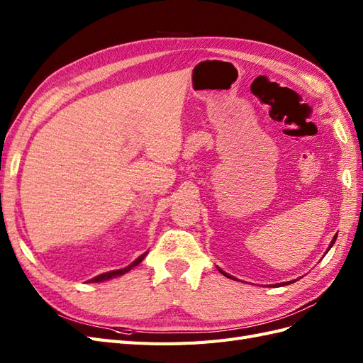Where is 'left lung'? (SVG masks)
<instances>
[{"mask_svg":"<svg viewBox=\"0 0 363 363\" xmlns=\"http://www.w3.org/2000/svg\"><path fill=\"white\" fill-rule=\"evenodd\" d=\"M336 238H337V233H336V235L333 236V239H332V242H330V245H328L327 251H328V250H330V248L333 247V244H335V240H336ZM327 251L324 252V255H327ZM218 269H219V268H218ZM219 272H221V274H224V276H225V277H228V279H233V280H235V277H232V276H230V274L224 272L223 269H219ZM294 281H295V280H291V281H284V283H277V284H274V286H281V284H283V286H284V284H289V283H294Z\"/></svg>","mask_w":363,"mask_h":363,"instance_id":"obj_1","label":"left lung"}]
</instances>
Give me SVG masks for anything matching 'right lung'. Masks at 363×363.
<instances>
[{"label": "right lung", "instance_id": "right-lung-1", "mask_svg": "<svg viewBox=\"0 0 363 363\" xmlns=\"http://www.w3.org/2000/svg\"><path fill=\"white\" fill-rule=\"evenodd\" d=\"M148 255V251L147 252H144V255H140L135 262H131L128 267H125V268H121V269H115V271H108V272H103V274H100V276H96V277H94V279H91L89 281L91 283H100V281H106V280H111V279H115V277H119V276H124L125 272H128L130 269H133L135 267H138L139 263L144 260V257Z\"/></svg>", "mask_w": 363, "mask_h": 363}]
</instances>
